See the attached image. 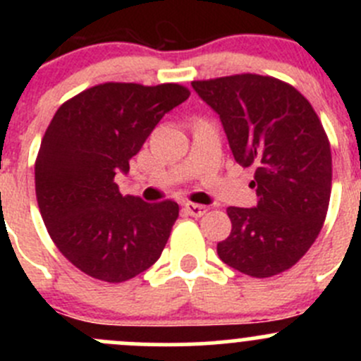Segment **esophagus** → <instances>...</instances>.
<instances>
[{"label": "esophagus", "mask_w": 361, "mask_h": 361, "mask_svg": "<svg viewBox=\"0 0 361 361\" xmlns=\"http://www.w3.org/2000/svg\"><path fill=\"white\" fill-rule=\"evenodd\" d=\"M185 211H187V214H190V216L201 218L202 214L207 213V206H202V204L187 202L185 204Z\"/></svg>", "instance_id": "obj_1"}]
</instances>
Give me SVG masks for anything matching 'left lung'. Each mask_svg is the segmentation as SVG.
<instances>
[{
  "label": "left lung",
  "mask_w": 361,
  "mask_h": 361,
  "mask_svg": "<svg viewBox=\"0 0 361 361\" xmlns=\"http://www.w3.org/2000/svg\"><path fill=\"white\" fill-rule=\"evenodd\" d=\"M192 87L220 115L235 162L255 167L257 207H227L232 231L218 243V257L251 278L288 271L316 241L329 211L332 152L322 120L274 76L241 73Z\"/></svg>",
  "instance_id": "8db88e82"
}]
</instances>
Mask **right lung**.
Segmentation results:
<instances>
[{
  "mask_svg": "<svg viewBox=\"0 0 361 361\" xmlns=\"http://www.w3.org/2000/svg\"><path fill=\"white\" fill-rule=\"evenodd\" d=\"M188 96L180 83L106 82L54 115L35 162L36 201L54 245L83 274L123 283L159 260L180 207L122 195L115 174Z\"/></svg>",
  "mask_w": 361,
  "mask_h": 361,
  "instance_id": "add662e5",
  "label": "right lung"
}]
</instances>
